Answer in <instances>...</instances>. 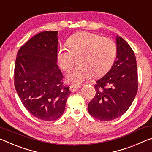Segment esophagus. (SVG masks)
I'll use <instances>...</instances> for the list:
<instances>
[{
    "label": "esophagus",
    "mask_w": 152,
    "mask_h": 152,
    "mask_svg": "<svg viewBox=\"0 0 152 152\" xmlns=\"http://www.w3.org/2000/svg\"><path fill=\"white\" fill-rule=\"evenodd\" d=\"M79 87H80L79 86H76V85H71V86H70V91H71L72 92H76V91H78V89Z\"/></svg>",
    "instance_id": "1"
}]
</instances>
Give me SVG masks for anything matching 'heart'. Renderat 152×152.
Listing matches in <instances>:
<instances>
[{"label": "heart", "mask_w": 152, "mask_h": 152, "mask_svg": "<svg viewBox=\"0 0 152 152\" xmlns=\"http://www.w3.org/2000/svg\"><path fill=\"white\" fill-rule=\"evenodd\" d=\"M68 48H59L57 59L64 72L70 70L78 59L79 65L68 74L66 82L74 85L85 82L92 75L103 76L114 63L117 55L116 43L111 39L95 33L80 32L69 38Z\"/></svg>", "instance_id": "heart-1"}]
</instances>
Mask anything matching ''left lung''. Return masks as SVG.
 Instances as JSON below:
<instances>
[{
	"instance_id": "8db88e82",
	"label": "left lung",
	"mask_w": 152,
	"mask_h": 152,
	"mask_svg": "<svg viewBox=\"0 0 152 152\" xmlns=\"http://www.w3.org/2000/svg\"><path fill=\"white\" fill-rule=\"evenodd\" d=\"M117 57L110 70L96 82L89 114L101 121H110L123 115L132 105L138 88L136 58L132 48L117 36Z\"/></svg>"
}]
</instances>
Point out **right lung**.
Here are the masks:
<instances>
[{
    "label": "right lung",
    "mask_w": 152,
    "mask_h": 152,
    "mask_svg": "<svg viewBox=\"0 0 152 152\" xmlns=\"http://www.w3.org/2000/svg\"><path fill=\"white\" fill-rule=\"evenodd\" d=\"M58 33L33 36L20 47L15 61L14 82L20 101L33 116L46 121L61 116L71 94L57 65Z\"/></svg>",
    "instance_id": "obj_1"
}]
</instances>
